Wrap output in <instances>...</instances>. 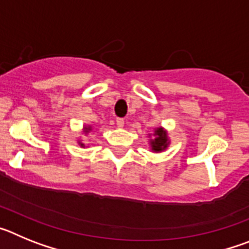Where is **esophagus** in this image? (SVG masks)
<instances>
[{
  "label": "esophagus",
  "instance_id": "1",
  "mask_svg": "<svg viewBox=\"0 0 249 249\" xmlns=\"http://www.w3.org/2000/svg\"><path fill=\"white\" fill-rule=\"evenodd\" d=\"M116 123H117V126L121 128V127L124 126V120H123V118H117V120H116Z\"/></svg>",
  "mask_w": 249,
  "mask_h": 249
}]
</instances>
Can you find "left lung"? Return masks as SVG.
Returning <instances> with one entry per match:
<instances>
[{
	"label": "left lung",
	"instance_id": "obj_1",
	"mask_svg": "<svg viewBox=\"0 0 249 249\" xmlns=\"http://www.w3.org/2000/svg\"><path fill=\"white\" fill-rule=\"evenodd\" d=\"M156 137L151 140V147L155 152H162L168 146V138H167V132L162 127L155 131Z\"/></svg>",
	"mask_w": 249,
	"mask_h": 249
}]
</instances>
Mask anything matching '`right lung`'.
<instances>
[{
    "label": "right lung",
    "mask_w": 249,
    "mask_h": 249,
    "mask_svg": "<svg viewBox=\"0 0 249 249\" xmlns=\"http://www.w3.org/2000/svg\"><path fill=\"white\" fill-rule=\"evenodd\" d=\"M89 131H91V127H85V133H89ZM80 144H81V147H83V146H85V144H83V143H81V142H80Z\"/></svg>",
    "instance_id": "right-lung-1"
}]
</instances>
